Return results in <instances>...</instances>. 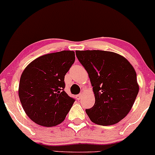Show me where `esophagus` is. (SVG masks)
Segmentation results:
<instances>
[{"mask_svg":"<svg viewBox=\"0 0 155 155\" xmlns=\"http://www.w3.org/2000/svg\"><path fill=\"white\" fill-rule=\"evenodd\" d=\"M81 98H82V94H79V95H78L77 96H76V98H77L78 100L81 99Z\"/></svg>","mask_w":155,"mask_h":155,"instance_id":"esophagus-1","label":"esophagus"}]
</instances>
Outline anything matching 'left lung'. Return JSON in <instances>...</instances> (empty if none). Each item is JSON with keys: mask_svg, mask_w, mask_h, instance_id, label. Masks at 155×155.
<instances>
[{"mask_svg": "<svg viewBox=\"0 0 155 155\" xmlns=\"http://www.w3.org/2000/svg\"><path fill=\"white\" fill-rule=\"evenodd\" d=\"M88 72L95 104L86 113L94 123L111 125L130 112L139 92L134 67L122 56L105 51H76Z\"/></svg>", "mask_w": 155, "mask_h": 155, "instance_id": "1", "label": "left lung"}]
</instances>
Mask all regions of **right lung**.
Segmentation results:
<instances>
[{"label":"right lung","instance_id":"1","mask_svg":"<svg viewBox=\"0 0 155 155\" xmlns=\"http://www.w3.org/2000/svg\"><path fill=\"white\" fill-rule=\"evenodd\" d=\"M75 60L72 51L41 56L22 72L18 95L22 107L35 123L53 127L63 122L75 100L64 91L66 74Z\"/></svg>","mask_w":155,"mask_h":155}]
</instances>
